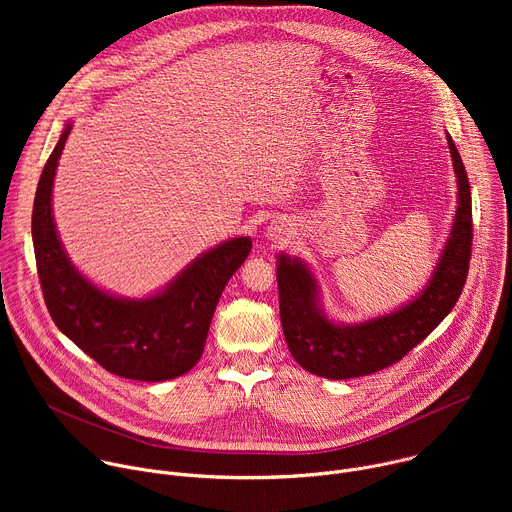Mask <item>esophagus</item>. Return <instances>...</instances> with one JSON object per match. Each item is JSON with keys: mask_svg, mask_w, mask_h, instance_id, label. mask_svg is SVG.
<instances>
[{"mask_svg": "<svg viewBox=\"0 0 512 512\" xmlns=\"http://www.w3.org/2000/svg\"><path fill=\"white\" fill-rule=\"evenodd\" d=\"M287 235H289V225H287L285 221H273V223H269V227H267V231H265V237H267L271 243L283 241Z\"/></svg>", "mask_w": 512, "mask_h": 512, "instance_id": "esophagus-1", "label": "esophagus"}]
</instances>
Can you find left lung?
<instances>
[{
  "label": "left lung",
  "instance_id": "8db88e82",
  "mask_svg": "<svg viewBox=\"0 0 512 512\" xmlns=\"http://www.w3.org/2000/svg\"><path fill=\"white\" fill-rule=\"evenodd\" d=\"M458 206L431 277L409 302L389 314L346 324L322 308L320 281L300 257L277 255L279 314L287 348L302 369L324 379L373 375L401 360L456 306L468 275L472 251V196L468 174L450 133Z\"/></svg>",
  "mask_w": 512,
  "mask_h": 512
}]
</instances>
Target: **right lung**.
Returning a JSON list of instances; mask_svg holds the SVG:
<instances>
[{
    "mask_svg": "<svg viewBox=\"0 0 512 512\" xmlns=\"http://www.w3.org/2000/svg\"><path fill=\"white\" fill-rule=\"evenodd\" d=\"M72 123L52 150L34 198L32 241L46 308L58 330L109 373L160 383L200 360L225 285L251 251L249 237L223 241L145 298H123L95 285L70 261L52 214V186Z\"/></svg>",
    "mask_w": 512,
    "mask_h": 512,
    "instance_id": "right-lung-1",
    "label": "right lung"
}]
</instances>
